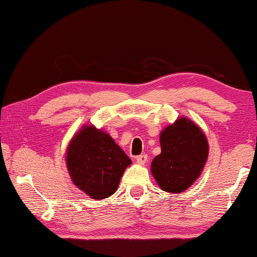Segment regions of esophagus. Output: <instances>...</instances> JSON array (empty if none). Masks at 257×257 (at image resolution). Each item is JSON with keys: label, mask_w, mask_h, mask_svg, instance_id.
<instances>
[{"label": "esophagus", "mask_w": 257, "mask_h": 257, "mask_svg": "<svg viewBox=\"0 0 257 257\" xmlns=\"http://www.w3.org/2000/svg\"><path fill=\"white\" fill-rule=\"evenodd\" d=\"M136 160L139 165H145L146 161H147V156H146V154H142V156L137 157Z\"/></svg>", "instance_id": "1"}]
</instances>
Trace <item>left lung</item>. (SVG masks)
<instances>
[{
  "label": "left lung",
  "mask_w": 257,
  "mask_h": 257,
  "mask_svg": "<svg viewBox=\"0 0 257 257\" xmlns=\"http://www.w3.org/2000/svg\"><path fill=\"white\" fill-rule=\"evenodd\" d=\"M161 153L151 172L165 192L182 193L200 177L208 158V142L198 125L179 118L160 133Z\"/></svg>",
  "instance_id": "8db88e82"
}]
</instances>
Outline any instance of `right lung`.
Wrapping results in <instances>:
<instances>
[{
	"label": "right lung",
	"mask_w": 257,
	"mask_h": 257,
	"mask_svg": "<svg viewBox=\"0 0 257 257\" xmlns=\"http://www.w3.org/2000/svg\"><path fill=\"white\" fill-rule=\"evenodd\" d=\"M131 163L110 135L92 125L83 126L66 151V167L72 182L97 200L108 198L117 191Z\"/></svg>",
	"instance_id": "1"
}]
</instances>
